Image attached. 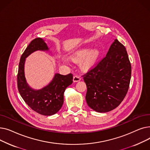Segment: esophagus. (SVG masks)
I'll use <instances>...</instances> for the list:
<instances>
[{"label":"esophagus","instance_id":"obj_1","mask_svg":"<svg viewBox=\"0 0 150 150\" xmlns=\"http://www.w3.org/2000/svg\"><path fill=\"white\" fill-rule=\"evenodd\" d=\"M81 78L80 76L75 75L73 78V81H74V82H78V81H80L81 80Z\"/></svg>","mask_w":150,"mask_h":150}]
</instances>
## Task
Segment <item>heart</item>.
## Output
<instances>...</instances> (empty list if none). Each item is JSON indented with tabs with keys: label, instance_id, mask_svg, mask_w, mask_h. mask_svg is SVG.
Instances as JSON below:
<instances>
[{
	"label": "heart",
	"instance_id": "1",
	"mask_svg": "<svg viewBox=\"0 0 150 150\" xmlns=\"http://www.w3.org/2000/svg\"><path fill=\"white\" fill-rule=\"evenodd\" d=\"M100 54L97 49L83 48L75 52L70 57L71 59L76 62H79L80 66L83 70H88L95 64Z\"/></svg>",
	"mask_w": 150,
	"mask_h": 150
}]
</instances>
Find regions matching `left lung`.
Instances as JSON below:
<instances>
[{"mask_svg":"<svg viewBox=\"0 0 150 150\" xmlns=\"http://www.w3.org/2000/svg\"><path fill=\"white\" fill-rule=\"evenodd\" d=\"M131 76V66L126 48L115 39L106 57L83 75L88 105L98 112L116 108L127 95Z\"/></svg>","mask_w":150,"mask_h":150,"instance_id":"8db88e82","label":"left lung"}]
</instances>
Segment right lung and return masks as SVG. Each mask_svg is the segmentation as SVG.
Instances as JSON below:
<instances>
[{"instance_id":"add662e5","label":"right lung","mask_w":150,"mask_h":150,"mask_svg":"<svg viewBox=\"0 0 150 150\" xmlns=\"http://www.w3.org/2000/svg\"><path fill=\"white\" fill-rule=\"evenodd\" d=\"M49 50L42 38L33 39L22 54L18 74V88L23 100L35 112L48 116L59 111L64 103V92L66 88L73 83L72 74L66 75L55 74L52 81L43 88L36 90L30 87L25 76V58L35 51Z\"/></svg>"}]
</instances>
